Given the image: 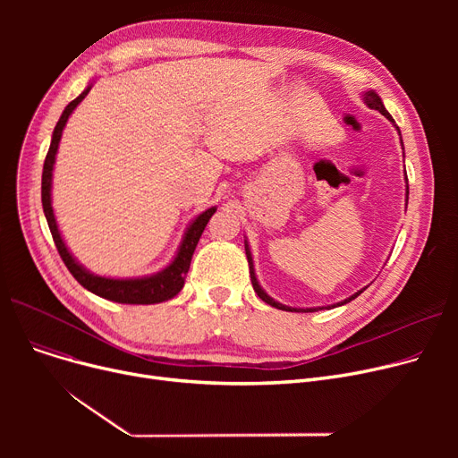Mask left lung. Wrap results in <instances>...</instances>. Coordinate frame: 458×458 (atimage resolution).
Listing matches in <instances>:
<instances>
[{
  "mask_svg": "<svg viewBox=\"0 0 458 458\" xmlns=\"http://www.w3.org/2000/svg\"><path fill=\"white\" fill-rule=\"evenodd\" d=\"M362 100H364V104L368 106V107H371V109H377L380 114H384L386 116L390 123L395 126V120L392 118V114L386 111V107H384V104H382V100H380V96L375 92V90H366V92H362ZM395 130L399 131V128L395 126ZM399 135H401V131H399ZM401 144H403V139H401ZM406 176V174H404ZM406 180V204H408V178H404ZM245 252H247V259H249V267H250V280H252V287H254V292L258 293V297L263 301V302H267V304H271L273 308H278V310H285V311H318V310H323V308H327V310H330V308H335V306H342V304H347V302H351L352 299H356L360 293H364L366 290H368V285L366 287H362V290L360 292H356L354 295H351L349 299H345V301H342V302H335V304H330V306H321V308H292V306H285V304H280L278 301H275L273 297H269L266 292H263V287L259 285V282H258V278H256V271H254V259H252V252H250V247H249V242L245 239Z\"/></svg>",
  "mask_w": 458,
  "mask_h": 458,
  "instance_id": "obj_1",
  "label": "left lung"
}]
</instances>
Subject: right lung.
I'll use <instances>...</instances> for the list:
<instances>
[{"label": "right lung", "mask_w": 458, "mask_h": 458, "mask_svg": "<svg viewBox=\"0 0 458 458\" xmlns=\"http://www.w3.org/2000/svg\"><path fill=\"white\" fill-rule=\"evenodd\" d=\"M92 83L78 96L76 100H72L54 130L52 135V144L50 150L46 154V161H44V171H42V208H44V215L47 226H50L52 237L55 242V247L64 261V266L68 267V271L72 273L85 290H89L90 293L98 295L102 299L113 301V302H120V304H157L163 301H168L176 297L182 287L185 284V275L189 271L191 266V258L192 252H195L199 239L208 225V221L211 219V215L216 211V208H208L206 211H202L200 215H197L192 223L187 226L182 243L178 247V252L174 256V259L168 263L165 269H161L159 273H154L150 276H137V278H107V276H100L94 275L90 271H87L81 263L70 254L64 239L59 232L55 215H54V208H52V176H54V165H55V156H57V148H59V140L63 135V130L66 126V120L72 114L85 96L89 94Z\"/></svg>", "instance_id": "add662e5"}]
</instances>
